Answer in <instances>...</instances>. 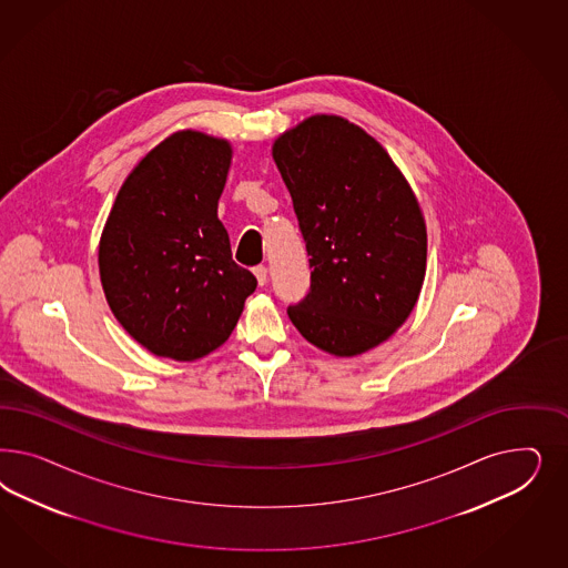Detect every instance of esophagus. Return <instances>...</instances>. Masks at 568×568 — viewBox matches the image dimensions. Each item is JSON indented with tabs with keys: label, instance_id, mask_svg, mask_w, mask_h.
<instances>
[{
	"label": "esophagus",
	"instance_id": "obj_1",
	"mask_svg": "<svg viewBox=\"0 0 568 568\" xmlns=\"http://www.w3.org/2000/svg\"><path fill=\"white\" fill-rule=\"evenodd\" d=\"M254 275L258 278V285H266V281H268V271H266V266L264 264H260L254 268Z\"/></svg>",
	"mask_w": 568,
	"mask_h": 568
}]
</instances>
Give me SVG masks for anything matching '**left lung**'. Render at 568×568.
Here are the masks:
<instances>
[{"mask_svg": "<svg viewBox=\"0 0 568 568\" xmlns=\"http://www.w3.org/2000/svg\"><path fill=\"white\" fill-rule=\"evenodd\" d=\"M310 256V292L287 314L310 344L358 356L410 316L425 281L427 229L381 143L316 114L273 145Z\"/></svg>", "mask_w": 568, "mask_h": 568, "instance_id": "left-lung-1", "label": "left lung"}]
</instances>
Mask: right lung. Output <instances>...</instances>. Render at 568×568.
<instances>
[{
  "instance_id": "1",
  "label": "right lung",
  "mask_w": 568,
  "mask_h": 568,
  "mask_svg": "<svg viewBox=\"0 0 568 568\" xmlns=\"http://www.w3.org/2000/svg\"><path fill=\"white\" fill-rule=\"evenodd\" d=\"M231 145L179 131L122 183L100 240L103 293L155 356L191 362L229 339L258 281L231 258L216 207Z\"/></svg>"
}]
</instances>
